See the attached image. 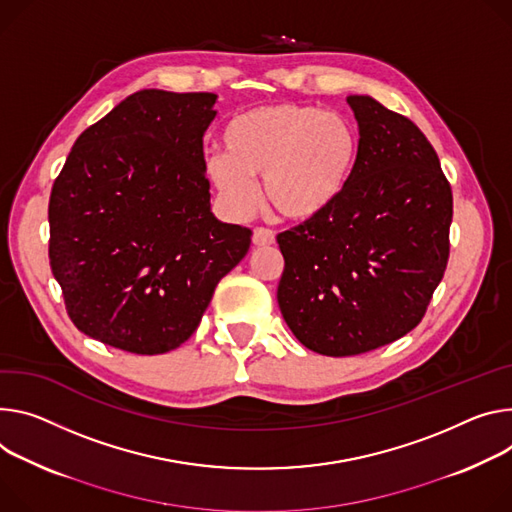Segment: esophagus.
I'll list each match as a JSON object with an SVG mask.
<instances>
[{"mask_svg": "<svg viewBox=\"0 0 512 512\" xmlns=\"http://www.w3.org/2000/svg\"><path fill=\"white\" fill-rule=\"evenodd\" d=\"M275 243V235L271 228H265V226H259L253 230V245L257 247H267V245H273Z\"/></svg>", "mask_w": 512, "mask_h": 512, "instance_id": "1", "label": "esophagus"}]
</instances>
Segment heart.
I'll return each instance as SVG.
<instances>
[{
    "mask_svg": "<svg viewBox=\"0 0 512 512\" xmlns=\"http://www.w3.org/2000/svg\"><path fill=\"white\" fill-rule=\"evenodd\" d=\"M226 153L206 157V173L239 214L257 202L263 177L267 204L288 220L329 212L345 194L359 161V132L343 114L280 104L249 110L224 130Z\"/></svg>",
    "mask_w": 512,
    "mask_h": 512,
    "instance_id": "b5f03b06",
    "label": "heart"
}]
</instances>
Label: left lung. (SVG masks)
Returning <instances> with one entry per match:
<instances>
[{
    "label": "left lung",
    "instance_id": "8db88e82",
    "mask_svg": "<svg viewBox=\"0 0 512 512\" xmlns=\"http://www.w3.org/2000/svg\"><path fill=\"white\" fill-rule=\"evenodd\" d=\"M359 161L341 200L277 235V302L296 339L329 357L384 347L423 320L449 261L451 185L427 136L349 96Z\"/></svg>",
    "mask_w": 512,
    "mask_h": 512
}]
</instances>
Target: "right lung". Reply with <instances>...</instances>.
I'll use <instances>...</instances> for the list:
<instances>
[{
	"instance_id": "1",
	"label": "right lung",
	"mask_w": 512,
	"mask_h": 512,
	"mask_svg": "<svg viewBox=\"0 0 512 512\" xmlns=\"http://www.w3.org/2000/svg\"><path fill=\"white\" fill-rule=\"evenodd\" d=\"M216 96L143 89L79 134L49 202V259L75 327L159 355L188 341L253 230L210 212Z\"/></svg>"
}]
</instances>
